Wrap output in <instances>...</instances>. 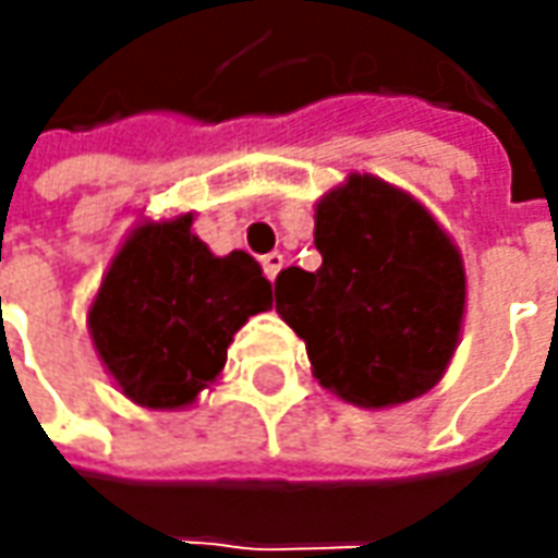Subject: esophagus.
Returning <instances> with one entry per match:
<instances>
[{
  "label": "esophagus",
  "instance_id": "obj_1",
  "mask_svg": "<svg viewBox=\"0 0 558 558\" xmlns=\"http://www.w3.org/2000/svg\"><path fill=\"white\" fill-rule=\"evenodd\" d=\"M264 272H267V279H276L279 276V269L286 267V254H279V251H272V254H267L264 260Z\"/></svg>",
  "mask_w": 558,
  "mask_h": 558
}]
</instances>
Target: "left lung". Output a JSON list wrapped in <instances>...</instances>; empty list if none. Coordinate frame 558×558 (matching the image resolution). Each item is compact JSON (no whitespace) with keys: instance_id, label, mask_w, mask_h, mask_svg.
<instances>
[{"instance_id":"left-lung-1","label":"left lung","mask_w":558,"mask_h":558,"mask_svg":"<svg viewBox=\"0 0 558 558\" xmlns=\"http://www.w3.org/2000/svg\"><path fill=\"white\" fill-rule=\"evenodd\" d=\"M323 267L276 276V313L323 388L385 410L438 385L465 316L460 247L410 192L351 173L316 202Z\"/></svg>"}]
</instances>
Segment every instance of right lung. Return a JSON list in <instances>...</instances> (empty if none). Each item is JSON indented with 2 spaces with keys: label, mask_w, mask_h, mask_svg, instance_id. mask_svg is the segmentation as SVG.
Listing matches in <instances>:
<instances>
[{
  "label": "right lung",
  "mask_w": 558,
  "mask_h": 558,
  "mask_svg": "<svg viewBox=\"0 0 558 558\" xmlns=\"http://www.w3.org/2000/svg\"><path fill=\"white\" fill-rule=\"evenodd\" d=\"M269 307L260 264L245 251L217 257L192 232V214H180L136 223L86 323L120 395L148 410H185L220 378L232 335Z\"/></svg>",
  "instance_id": "right-lung-1"
}]
</instances>
